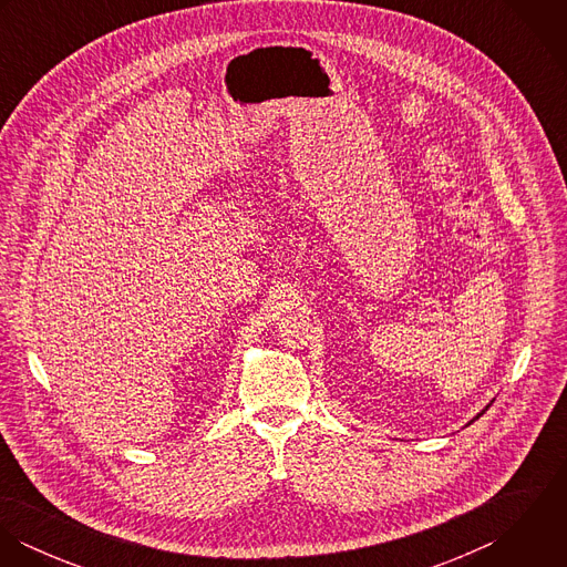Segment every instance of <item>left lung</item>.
<instances>
[{"label": "left lung", "instance_id": "obj_1", "mask_svg": "<svg viewBox=\"0 0 567 567\" xmlns=\"http://www.w3.org/2000/svg\"><path fill=\"white\" fill-rule=\"evenodd\" d=\"M491 405V404H488ZM488 405H486V408H488ZM485 408V410H486ZM485 410H483V412H485ZM483 412H481V414H476V416H474V419H472V421H476V419H478V416H483ZM472 421H470V423H472ZM470 423H467V425H470Z\"/></svg>", "mask_w": 567, "mask_h": 567}]
</instances>
